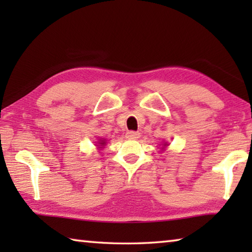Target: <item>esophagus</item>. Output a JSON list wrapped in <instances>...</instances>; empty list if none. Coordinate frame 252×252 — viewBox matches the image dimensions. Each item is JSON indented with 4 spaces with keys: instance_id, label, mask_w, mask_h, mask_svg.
Segmentation results:
<instances>
[{
    "instance_id": "1",
    "label": "esophagus",
    "mask_w": 252,
    "mask_h": 252,
    "mask_svg": "<svg viewBox=\"0 0 252 252\" xmlns=\"http://www.w3.org/2000/svg\"><path fill=\"white\" fill-rule=\"evenodd\" d=\"M126 138L136 140V139L140 138V133H139V132H135V131H127L126 133Z\"/></svg>"
}]
</instances>
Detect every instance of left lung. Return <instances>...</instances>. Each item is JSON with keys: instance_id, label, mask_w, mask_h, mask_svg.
Here are the masks:
<instances>
[{"instance_id": "left-lung-1", "label": "left lung", "mask_w": 252, "mask_h": 252, "mask_svg": "<svg viewBox=\"0 0 252 252\" xmlns=\"http://www.w3.org/2000/svg\"><path fill=\"white\" fill-rule=\"evenodd\" d=\"M165 146H168V144H167V143H164V147H165Z\"/></svg>"}]
</instances>
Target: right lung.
I'll return each mask as SVG.
<instances>
[{
    "label": "right lung",
    "instance_id": "add662e5",
    "mask_svg": "<svg viewBox=\"0 0 252 252\" xmlns=\"http://www.w3.org/2000/svg\"><path fill=\"white\" fill-rule=\"evenodd\" d=\"M99 144H100V146H104L105 141H104V140H99ZM96 147H99V146H96ZM99 148H102V147H99Z\"/></svg>",
    "mask_w": 252,
    "mask_h": 252
}]
</instances>
